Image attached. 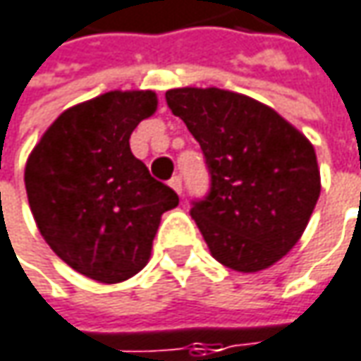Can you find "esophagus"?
Instances as JSON below:
<instances>
[{
	"mask_svg": "<svg viewBox=\"0 0 361 361\" xmlns=\"http://www.w3.org/2000/svg\"><path fill=\"white\" fill-rule=\"evenodd\" d=\"M169 185H171V188H173V190H176V192H178V194L181 196V178L180 176H173V178L169 180Z\"/></svg>",
	"mask_w": 361,
	"mask_h": 361,
	"instance_id": "esophagus-1",
	"label": "esophagus"
}]
</instances>
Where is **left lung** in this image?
I'll list each match as a JSON object with an SVG mask.
<instances>
[{
  "label": "left lung",
  "instance_id": "left-lung-1",
  "mask_svg": "<svg viewBox=\"0 0 361 361\" xmlns=\"http://www.w3.org/2000/svg\"><path fill=\"white\" fill-rule=\"evenodd\" d=\"M167 106L200 142L210 194L192 219L212 257L255 274L298 243L321 194L312 142L274 108L219 87H178Z\"/></svg>",
  "mask_w": 361,
  "mask_h": 361
}]
</instances>
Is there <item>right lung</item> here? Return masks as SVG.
<instances>
[{"mask_svg": "<svg viewBox=\"0 0 361 361\" xmlns=\"http://www.w3.org/2000/svg\"><path fill=\"white\" fill-rule=\"evenodd\" d=\"M155 110L151 90L106 92L67 108L26 161L40 235L69 267L102 284L147 265L161 214L180 202L130 151L133 130Z\"/></svg>", "mask_w": 361, "mask_h": 361, "instance_id": "obj_1", "label": "right lung"}]
</instances>
